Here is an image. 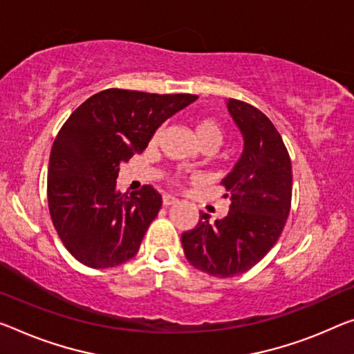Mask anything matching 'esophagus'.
Here are the masks:
<instances>
[{
	"mask_svg": "<svg viewBox=\"0 0 354 354\" xmlns=\"http://www.w3.org/2000/svg\"><path fill=\"white\" fill-rule=\"evenodd\" d=\"M177 203H178L177 198H174V196H171V194L162 196V205H166V207H169V205H174Z\"/></svg>",
	"mask_w": 354,
	"mask_h": 354,
	"instance_id": "obj_1",
	"label": "esophagus"
}]
</instances>
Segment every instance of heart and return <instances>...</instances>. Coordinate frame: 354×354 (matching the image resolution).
<instances>
[{"label": "heart", "mask_w": 354, "mask_h": 354, "mask_svg": "<svg viewBox=\"0 0 354 354\" xmlns=\"http://www.w3.org/2000/svg\"><path fill=\"white\" fill-rule=\"evenodd\" d=\"M193 136L198 145L201 144H212L218 147L223 140V129L214 118H198L193 122ZM158 140V133L151 138V144Z\"/></svg>", "instance_id": "1"}]
</instances>
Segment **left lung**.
I'll return each instance as SVG.
<instances>
[{
  "label": "left lung",
  "mask_w": 354,
  "mask_h": 354,
  "mask_svg": "<svg viewBox=\"0 0 354 354\" xmlns=\"http://www.w3.org/2000/svg\"><path fill=\"white\" fill-rule=\"evenodd\" d=\"M226 106L243 140L241 156L221 180L230 212L214 223L201 212L198 225L182 234L188 263L221 279L252 269L275 245L292 189L290 155L272 122L243 101L227 100Z\"/></svg>",
  "instance_id": "obj_1"
}]
</instances>
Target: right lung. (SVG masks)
Wrapping results in <instances>:
<instances>
[{
    "label": "right lung",
    "instance_id": "obj_1",
    "mask_svg": "<svg viewBox=\"0 0 354 354\" xmlns=\"http://www.w3.org/2000/svg\"><path fill=\"white\" fill-rule=\"evenodd\" d=\"M196 100L109 88L71 113L50 151L47 198L53 226L79 263L106 269L136 257L161 209V194L151 185L131 194L118 192L120 165Z\"/></svg>",
    "mask_w": 354,
    "mask_h": 354
}]
</instances>
